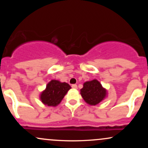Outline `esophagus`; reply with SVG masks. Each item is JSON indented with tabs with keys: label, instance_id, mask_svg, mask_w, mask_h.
<instances>
[{
	"label": "esophagus",
	"instance_id": "obj_1",
	"mask_svg": "<svg viewBox=\"0 0 148 148\" xmlns=\"http://www.w3.org/2000/svg\"><path fill=\"white\" fill-rule=\"evenodd\" d=\"M72 88H74V89H77V86L76 84H73L72 85Z\"/></svg>",
	"mask_w": 148,
	"mask_h": 148
}]
</instances>
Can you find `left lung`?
Listing matches in <instances>:
<instances>
[{"label": "left lung", "instance_id": "1", "mask_svg": "<svg viewBox=\"0 0 148 148\" xmlns=\"http://www.w3.org/2000/svg\"><path fill=\"white\" fill-rule=\"evenodd\" d=\"M80 94L88 104L95 106L106 97L108 93L99 81L93 79L84 83L83 88L80 90Z\"/></svg>", "mask_w": 148, "mask_h": 148}]
</instances>
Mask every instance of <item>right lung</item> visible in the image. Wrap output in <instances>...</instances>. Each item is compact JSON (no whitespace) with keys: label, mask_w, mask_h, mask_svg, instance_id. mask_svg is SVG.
Listing matches in <instances>:
<instances>
[{"label":"right lung","mask_w":148,"mask_h":148,"mask_svg":"<svg viewBox=\"0 0 148 148\" xmlns=\"http://www.w3.org/2000/svg\"><path fill=\"white\" fill-rule=\"evenodd\" d=\"M70 89L71 86L67 83L51 80L40 94V101L46 106H57Z\"/></svg>","instance_id":"obj_1"}]
</instances>
